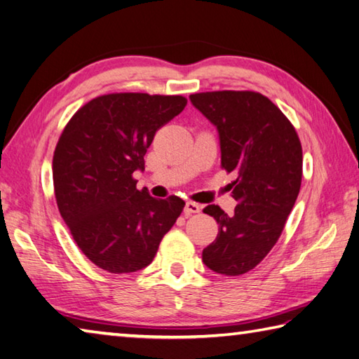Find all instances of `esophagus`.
Wrapping results in <instances>:
<instances>
[{
  "label": "esophagus",
  "mask_w": 359,
  "mask_h": 359,
  "mask_svg": "<svg viewBox=\"0 0 359 359\" xmlns=\"http://www.w3.org/2000/svg\"><path fill=\"white\" fill-rule=\"evenodd\" d=\"M200 210H201V208H200L196 203H194V201H187V203H186V206H184V214H186V215L198 214Z\"/></svg>",
  "instance_id": "1"
}]
</instances>
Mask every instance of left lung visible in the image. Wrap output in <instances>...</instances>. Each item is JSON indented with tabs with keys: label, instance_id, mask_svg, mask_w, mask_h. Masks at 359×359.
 Instances as JSON below:
<instances>
[{
	"label": "left lung",
	"instance_id": "left-lung-1",
	"mask_svg": "<svg viewBox=\"0 0 359 359\" xmlns=\"http://www.w3.org/2000/svg\"><path fill=\"white\" fill-rule=\"evenodd\" d=\"M190 102L218 130L222 167L237 173L233 214L215 204L203 209L218 223V236L203 250V262L218 274H245L273 250L294 206L302 182V145L287 116L260 93H196Z\"/></svg>",
	"mask_w": 359,
	"mask_h": 359
}]
</instances>
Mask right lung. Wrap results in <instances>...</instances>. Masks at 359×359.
Returning <instances> with one entry per match:
<instances>
[{"label": "right lung", "instance_id": "right-lung-1", "mask_svg": "<svg viewBox=\"0 0 359 359\" xmlns=\"http://www.w3.org/2000/svg\"><path fill=\"white\" fill-rule=\"evenodd\" d=\"M187 104L182 96L113 93L79 108L58 139L54 192L72 238L94 265L128 274L150 265L181 215L178 196L156 200L133 173L156 131Z\"/></svg>", "mask_w": 359, "mask_h": 359}]
</instances>
